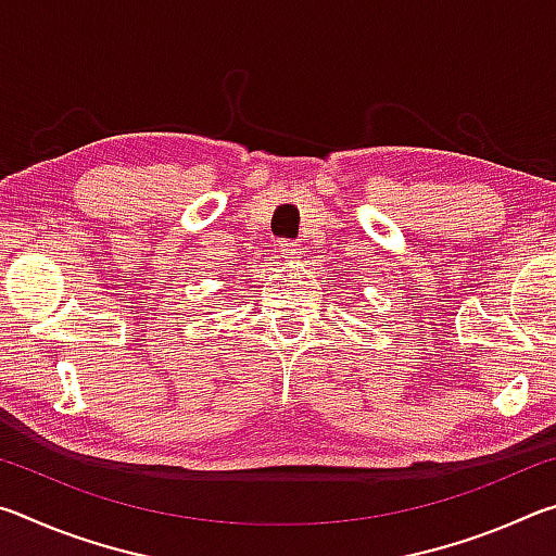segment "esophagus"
Returning <instances> with one entry per match:
<instances>
[{"instance_id": "obj_1", "label": "esophagus", "mask_w": 556, "mask_h": 556, "mask_svg": "<svg viewBox=\"0 0 556 556\" xmlns=\"http://www.w3.org/2000/svg\"><path fill=\"white\" fill-rule=\"evenodd\" d=\"M275 252L279 257H291V255H296V244L291 240H279L275 244Z\"/></svg>"}]
</instances>
